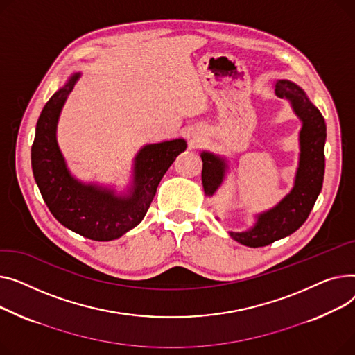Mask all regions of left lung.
Masks as SVG:
<instances>
[{
  "label": "left lung",
  "instance_id": "obj_1",
  "mask_svg": "<svg viewBox=\"0 0 355 355\" xmlns=\"http://www.w3.org/2000/svg\"><path fill=\"white\" fill-rule=\"evenodd\" d=\"M274 90L279 98H286L289 101L291 107L302 123L300 130L298 168L293 189L274 207L257 214L254 226L241 232H227L232 239L249 248L272 243L294 234L300 226H302L322 189L325 172L324 146L327 126L322 114L295 83L289 80H277ZM200 157L203 162V191L207 198H212L226 178L229 162L223 156L206 150L200 153Z\"/></svg>",
  "mask_w": 355,
  "mask_h": 355
}]
</instances>
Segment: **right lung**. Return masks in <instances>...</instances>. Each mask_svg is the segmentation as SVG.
Segmentation results:
<instances>
[{
    "mask_svg": "<svg viewBox=\"0 0 355 355\" xmlns=\"http://www.w3.org/2000/svg\"><path fill=\"white\" fill-rule=\"evenodd\" d=\"M80 76L73 73L38 117L31 148L33 173L50 212L62 226L93 241H113L143 220L163 175L187 144L182 137L144 144L135 156L132 182L123 192L78 180L60 150L57 124Z\"/></svg>",
    "mask_w": 355,
    "mask_h": 355,
    "instance_id": "obj_1",
    "label": "right lung"
}]
</instances>
